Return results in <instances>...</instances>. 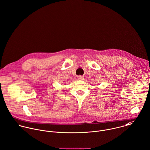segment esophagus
<instances>
[{"label": "esophagus", "instance_id": "esophagus-1", "mask_svg": "<svg viewBox=\"0 0 150 150\" xmlns=\"http://www.w3.org/2000/svg\"><path fill=\"white\" fill-rule=\"evenodd\" d=\"M83 76H81V75H79L78 76V80H83Z\"/></svg>", "mask_w": 150, "mask_h": 150}]
</instances>
